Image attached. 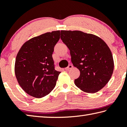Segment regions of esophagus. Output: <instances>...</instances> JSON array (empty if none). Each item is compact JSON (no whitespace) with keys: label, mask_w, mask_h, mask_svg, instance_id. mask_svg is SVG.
<instances>
[{"label":"esophagus","mask_w":127,"mask_h":127,"mask_svg":"<svg viewBox=\"0 0 127 127\" xmlns=\"http://www.w3.org/2000/svg\"><path fill=\"white\" fill-rule=\"evenodd\" d=\"M73 67V65H72V64H69V65L67 67H66L65 68V69L66 70H69V69H72Z\"/></svg>","instance_id":"34e87169"}]
</instances>
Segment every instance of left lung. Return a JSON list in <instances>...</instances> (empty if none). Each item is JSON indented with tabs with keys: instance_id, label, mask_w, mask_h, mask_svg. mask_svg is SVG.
Masks as SVG:
<instances>
[{
	"instance_id": "1",
	"label": "left lung",
	"mask_w": 127,
	"mask_h": 127,
	"mask_svg": "<svg viewBox=\"0 0 127 127\" xmlns=\"http://www.w3.org/2000/svg\"><path fill=\"white\" fill-rule=\"evenodd\" d=\"M61 33V40L70 50L73 65L80 71L75 85L87 93L102 89L114 70L113 55L108 46L97 36L80 31L62 30Z\"/></svg>"
}]
</instances>
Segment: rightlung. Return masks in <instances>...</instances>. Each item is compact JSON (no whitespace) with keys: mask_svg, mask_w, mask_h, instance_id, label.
Segmentation results:
<instances>
[{"mask_svg":"<svg viewBox=\"0 0 127 127\" xmlns=\"http://www.w3.org/2000/svg\"><path fill=\"white\" fill-rule=\"evenodd\" d=\"M59 38L60 31L44 33L26 42L17 54L16 78L22 89L33 97H44L55 86L61 72L55 69L52 54Z\"/></svg>","mask_w":127,"mask_h":127,"instance_id":"1","label":"right lung"}]
</instances>
